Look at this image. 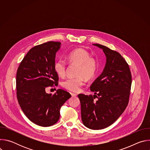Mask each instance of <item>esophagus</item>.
<instances>
[{
    "label": "esophagus",
    "mask_w": 150,
    "mask_h": 150,
    "mask_svg": "<svg viewBox=\"0 0 150 150\" xmlns=\"http://www.w3.org/2000/svg\"><path fill=\"white\" fill-rule=\"evenodd\" d=\"M71 94L72 97H76V96H77L76 94H74V93H71Z\"/></svg>",
    "instance_id": "1"
}]
</instances>
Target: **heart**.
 Masks as SVG:
<instances>
[{
    "label": "heart",
    "mask_w": 150,
    "mask_h": 150,
    "mask_svg": "<svg viewBox=\"0 0 150 150\" xmlns=\"http://www.w3.org/2000/svg\"><path fill=\"white\" fill-rule=\"evenodd\" d=\"M67 59L72 65H78L76 71V77L69 78L62 82V86L72 92H78L85 83V79L90 80L97 74L99 69L98 60L90 56L87 51L78 49L69 53ZM56 73L60 77L65 76L67 71L66 62L63 59L57 60L54 66Z\"/></svg>",
    "instance_id": "obj_1"
}]
</instances>
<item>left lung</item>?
Here are the masks:
<instances>
[{"label": "left lung", "mask_w": 150, "mask_h": 150, "mask_svg": "<svg viewBox=\"0 0 150 150\" xmlns=\"http://www.w3.org/2000/svg\"><path fill=\"white\" fill-rule=\"evenodd\" d=\"M106 63L102 74L90 86L94 95L78 94L83 124L98 130L113 124L123 113L129 103L132 76L126 61L116 51L99 44Z\"/></svg>", "instance_id": "8db88e82"}]
</instances>
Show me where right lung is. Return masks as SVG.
<instances>
[{"instance_id":"obj_1","label":"right lung","mask_w":150,"mask_h":150,"mask_svg":"<svg viewBox=\"0 0 150 150\" xmlns=\"http://www.w3.org/2000/svg\"><path fill=\"white\" fill-rule=\"evenodd\" d=\"M60 42L48 41L30 50L17 70L16 96L25 116L35 124L47 127L54 125L60 117V109L71 95L58 89L54 94H47L48 87L58 85L56 73V53Z\"/></svg>"}]
</instances>
